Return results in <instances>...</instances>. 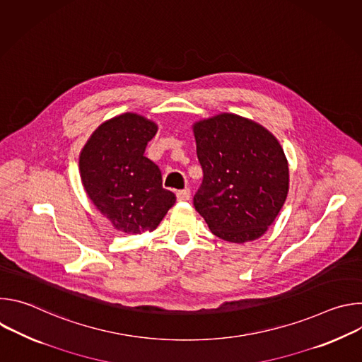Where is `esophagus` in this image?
<instances>
[{
    "instance_id": "34e87169",
    "label": "esophagus",
    "mask_w": 362,
    "mask_h": 362,
    "mask_svg": "<svg viewBox=\"0 0 362 362\" xmlns=\"http://www.w3.org/2000/svg\"><path fill=\"white\" fill-rule=\"evenodd\" d=\"M176 196H177V200H179V202H186V200H189V199H190V189H189V187H186V189L177 190Z\"/></svg>"
}]
</instances>
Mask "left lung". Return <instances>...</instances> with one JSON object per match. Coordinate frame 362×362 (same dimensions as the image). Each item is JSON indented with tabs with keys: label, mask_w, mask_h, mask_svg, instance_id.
Listing matches in <instances>:
<instances>
[{
	"label": "left lung",
	"mask_w": 362,
	"mask_h": 362,
	"mask_svg": "<svg viewBox=\"0 0 362 362\" xmlns=\"http://www.w3.org/2000/svg\"><path fill=\"white\" fill-rule=\"evenodd\" d=\"M203 180L194 209L218 238H261L285 203L289 169L278 140L261 124L223 113L193 126Z\"/></svg>",
	"instance_id": "left-lung-1"
}]
</instances>
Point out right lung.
Returning <instances> with one entry per match:
<instances>
[{
    "instance_id": "1",
    "label": "right lung",
    "mask_w": 362,
    "mask_h": 362,
    "mask_svg": "<svg viewBox=\"0 0 362 362\" xmlns=\"http://www.w3.org/2000/svg\"><path fill=\"white\" fill-rule=\"evenodd\" d=\"M158 126L124 113L98 126L80 154L83 186L95 208L117 230H154L176 202L163 189L162 172L144 156Z\"/></svg>"
}]
</instances>
